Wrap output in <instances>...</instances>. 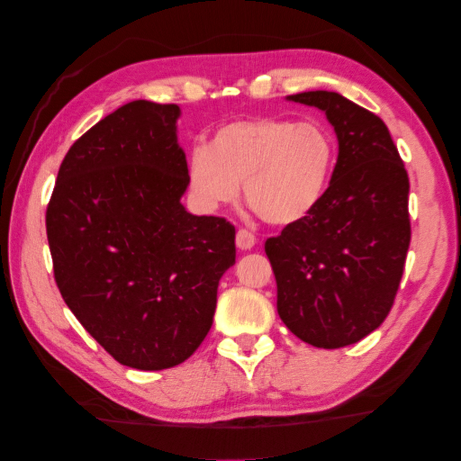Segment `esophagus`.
<instances>
[{"instance_id":"34e87169","label":"esophagus","mask_w":461,"mask_h":461,"mask_svg":"<svg viewBox=\"0 0 461 461\" xmlns=\"http://www.w3.org/2000/svg\"><path fill=\"white\" fill-rule=\"evenodd\" d=\"M257 245V239L251 230L247 229H239L237 232V247L240 251H251V249Z\"/></svg>"}]
</instances>
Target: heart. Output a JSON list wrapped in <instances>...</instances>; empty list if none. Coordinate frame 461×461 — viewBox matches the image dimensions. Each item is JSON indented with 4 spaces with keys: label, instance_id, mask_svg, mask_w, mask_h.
<instances>
[{
    "label": "heart",
    "instance_id": "b5f03b06",
    "mask_svg": "<svg viewBox=\"0 0 461 461\" xmlns=\"http://www.w3.org/2000/svg\"><path fill=\"white\" fill-rule=\"evenodd\" d=\"M336 166V141L320 121L249 117L218 127L188 156V188L202 210L245 198L265 222L295 226L326 198Z\"/></svg>",
    "mask_w": 461,
    "mask_h": 461
}]
</instances>
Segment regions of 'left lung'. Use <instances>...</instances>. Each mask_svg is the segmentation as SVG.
Segmentation results:
<instances>
[{"label":"left lung","instance_id":"1","mask_svg":"<svg viewBox=\"0 0 461 461\" xmlns=\"http://www.w3.org/2000/svg\"><path fill=\"white\" fill-rule=\"evenodd\" d=\"M287 101L326 113L338 159L316 212L265 243L277 313L300 340L342 348L375 332L393 308L411 243L409 176L375 113L330 91Z\"/></svg>","mask_w":461,"mask_h":461}]
</instances>
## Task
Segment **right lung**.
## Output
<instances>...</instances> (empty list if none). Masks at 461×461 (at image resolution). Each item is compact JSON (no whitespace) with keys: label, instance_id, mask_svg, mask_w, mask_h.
<instances>
[{"label":"right lung","instance_id":"1","mask_svg":"<svg viewBox=\"0 0 461 461\" xmlns=\"http://www.w3.org/2000/svg\"><path fill=\"white\" fill-rule=\"evenodd\" d=\"M177 104L131 101L64 156L46 210L54 277L85 330L121 365L164 370L212 326L235 226L190 214Z\"/></svg>","mask_w":461,"mask_h":461}]
</instances>
